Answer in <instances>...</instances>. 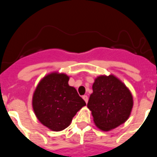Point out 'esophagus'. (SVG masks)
<instances>
[{
  "instance_id": "obj_1",
  "label": "esophagus",
  "mask_w": 157,
  "mask_h": 157,
  "mask_svg": "<svg viewBox=\"0 0 157 157\" xmlns=\"http://www.w3.org/2000/svg\"><path fill=\"white\" fill-rule=\"evenodd\" d=\"M82 98H83V100H84V101H85L86 103H87V102H88V97H87L86 95L82 96Z\"/></svg>"
}]
</instances>
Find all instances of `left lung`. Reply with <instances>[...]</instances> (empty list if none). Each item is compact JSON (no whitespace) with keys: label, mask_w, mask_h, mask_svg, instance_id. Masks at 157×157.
<instances>
[{"label":"left lung","mask_w":157,"mask_h":157,"mask_svg":"<svg viewBox=\"0 0 157 157\" xmlns=\"http://www.w3.org/2000/svg\"><path fill=\"white\" fill-rule=\"evenodd\" d=\"M95 125L101 130H112L125 123L133 108V97L120 79L110 75L98 77L87 104Z\"/></svg>","instance_id":"obj_1"}]
</instances>
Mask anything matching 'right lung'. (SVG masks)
I'll use <instances>...</instances> for the list:
<instances>
[{
    "mask_svg": "<svg viewBox=\"0 0 157 157\" xmlns=\"http://www.w3.org/2000/svg\"><path fill=\"white\" fill-rule=\"evenodd\" d=\"M68 81L67 75L51 73L40 81L33 95L32 105L37 120L53 131L67 128L77 112L86 105Z\"/></svg>",
    "mask_w": 157,
    "mask_h": 157,
    "instance_id": "right-lung-1",
    "label": "right lung"
}]
</instances>
